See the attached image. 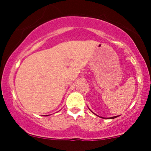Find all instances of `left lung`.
Instances as JSON below:
<instances>
[{
    "label": "left lung",
    "mask_w": 151,
    "mask_h": 151,
    "mask_svg": "<svg viewBox=\"0 0 151 151\" xmlns=\"http://www.w3.org/2000/svg\"><path fill=\"white\" fill-rule=\"evenodd\" d=\"M89 110H90V109H89ZM96 116H97V115H96ZM118 116H112V117H110V118H107V119H115V118H116V117H118ZM101 118H102V117H101ZM103 119H105V118H103Z\"/></svg>",
    "instance_id": "left-lung-1"
}]
</instances>
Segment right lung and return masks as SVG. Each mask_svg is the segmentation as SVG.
Here are the masks:
<instances>
[{"label": "right lung", "instance_id": "right-lung-1", "mask_svg": "<svg viewBox=\"0 0 151 151\" xmlns=\"http://www.w3.org/2000/svg\"><path fill=\"white\" fill-rule=\"evenodd\" d=\"M47 116H48V115H47Z\"/></svg>", "mask_w": 151, "mask_h": 151}]
</instances>
